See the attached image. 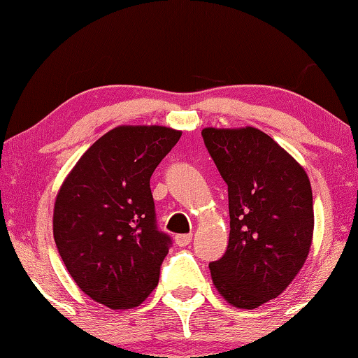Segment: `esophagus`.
Instances as JSON below:
<instances>
[{"mask_svg":"<svg viewBox=\"0 0 358 358\" xmlns=\"http://www.w3.org/2000/svg\"><path fill=\"white\" fill-rule=\"evenodd\" d=\"M191 240H192L191 234H183V235H177V237H175V243H177L178 246H187L191 243Z\"/></svg>","mask_w":358,"mask_h":358,"instance_id":"esophagus-1","label":"esophagus"}]
</instances>
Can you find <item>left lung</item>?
<instances>
[{
    "instance_id": "obj_1",
    "label": "left lung",
    "mask_w": 358,
    "mask_h": 358,
    "mask_svg": "<svg viewBox=\"0 0 358 358\" xmlns=\"http://www.w3.org/2000/svg\"><path fill=\"white\" fill-rule=\"evenodd\" d=\"M202 137L229 192V245L210 262L211 278L230 305L254 310L292 282L310 252V178L256 128H205Z\"/></svg>"
}]
</instances>
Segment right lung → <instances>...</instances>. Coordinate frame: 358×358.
Segmentation results:
<instances>
[{
	"label": "right lung",
	"instance_id": "1",
	"mask_svg": "<svg viewBox=\"0 0 358 358\" xmlns=\"http://www.w3.org/2000/svg\"><path fill=\"white\" fill-rule=\"evenodd\" d=\"M181 132L118 126L85 151L53 210V237L72 280L112 310L138 306L157 286L171 235L157 229L150 178Z\"/></svg>",
	"mask_w": 358,
	"mask_h": 358
}]
</instances>
